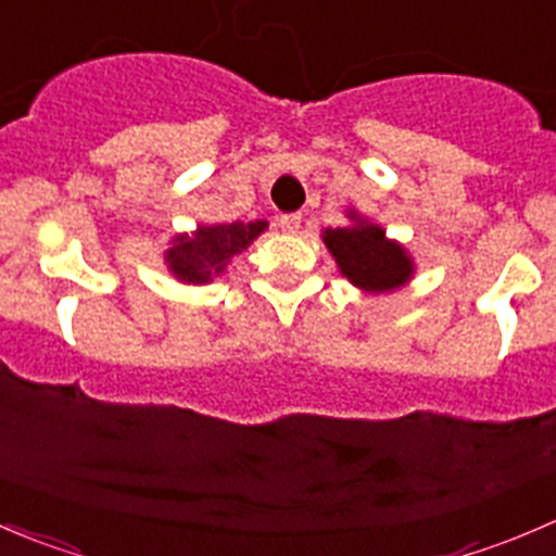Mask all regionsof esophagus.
<instances>
[{"label": "esophagus", "instance_id": "esophagus-1", "mask_svg": "<svg viewBox=\"0 0 556 556\" xmlns=\"http://www.w3.org/2000/svg\"><path fill=\"white\" fill-rule=\"evenodd\" d=\"M277 226L282 228L285 233H295L301 228V212H288V215H279Z\"/></svg>", "mask_w": 556, "mask_h": 556}]
</instances>
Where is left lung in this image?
<instances>
[{
  "label": "left lung",
  "instance_id": "obj_1",
  "mask_svg": "<svg viewBox=\"0 0 556 556\" xmlns=\"http://www.w3.org/2000/svg\"><path fill=\"white\" fill-rule=\"evenodd\" d=\"M323 239L333 252L341 274L357 288L384 293V290L401 288L412 277V261L406 252L395 242H387L382 228L371 223L357 220L355 226L328 228Z\"/></svg>",
  "mask_w": 556,
  "mask_h": 556
}]
</instances>
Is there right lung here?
<instances>
[{"label":"right lung","instance_id":"1","mask_svg":"<svg viewBox=\"0 0 556 556\" xmlns=\"http://www.w3.org/2000/svg\"><path fill=\"white\" fill-rule=\"evenodd\" d=\"M266 223H220V226H201L195 237H177L166 252L169 268L182 282H210L212 277L226 271L228 261L247 250L252 239H257Z\"/></svg>","mask_w":556,"mask_h":556}]
</instances>
